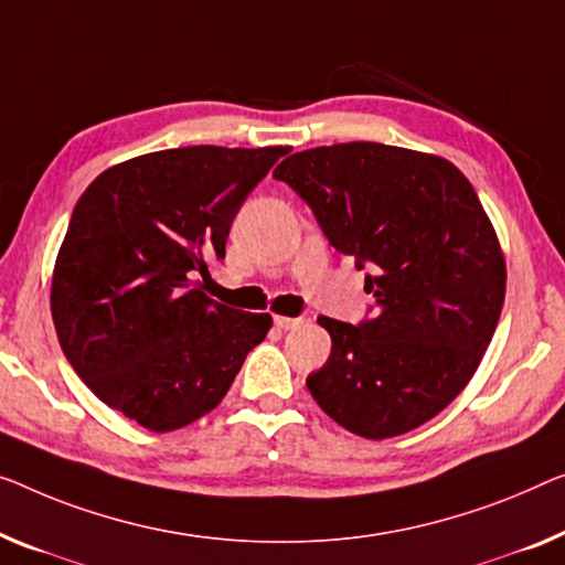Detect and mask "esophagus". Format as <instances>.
Listing matches in <instances>:
<instances>
[{
    "label": "esophagus",
    "mask_w": 565,
    "mask_h": 565,
    "mask_svg": "<svg viewBox=\"0 0 565 565\" xmlns=\"http://www.w3.org/2000/svg\"><path fill=\"white\" fill-rule=\"evenodd\" d=\"M274 324L279 327V330H297V327L305 324V319L301 317H274Z\"/></svg>",
    "instance_id": "34e87169"
}]
</instances>
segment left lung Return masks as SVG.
Returning a JSON list of instances; mask_svg holds the SVG:
<instances>
[{"instance_id":"obj_1","label":"left lung","mask_w":565,"mask_h":565,"mask_svg":"<svg viewBox=\"0 0 565 565\" xmlns=\"http://www.w3.org/2000/svg\"><path fill=\"white\" fill-rule=\"evenodd\" d=\"M358 268L375 317H319L332 337L307 377L319 408L365 439L426 424L465 391L498 327L504 258L475 188L451 162L375 141L317 147L274 170Z\"/></svg>"}]
</instances>
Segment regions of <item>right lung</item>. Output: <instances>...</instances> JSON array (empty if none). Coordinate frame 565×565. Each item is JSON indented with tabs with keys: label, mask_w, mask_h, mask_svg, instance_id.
Returning <instances> with one entry per match:
<instances>
[{
	"label": "right lung",
	"mask_w": 565,
	"mask_h": 565,
	"mask_svg": "<svg viewBox=\"0 0 565 565\" xmlns=\"http://www.w3.org/2000/svg\"><path fill=\"white\" fill-rule=\"evenodd\" d=\"M286 147H182L134 157L83 192L55 260L50 309L67 363L149 431L213 411L271 315L202 291L231 223Z\"/></svg>",
	"instance_id": "add662e5"
}]
</instances>
